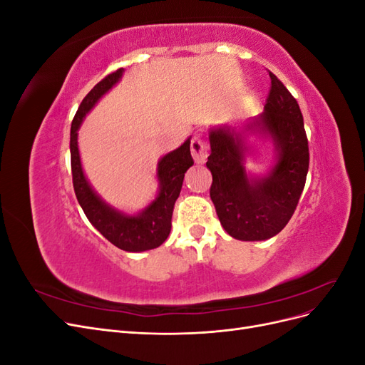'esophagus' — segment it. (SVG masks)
Masks as SVG:
<instances>
[{"instance_id": "obj_1", "label": "esophagus", "mask_w": 365, "mask_h": 365, "mask_svg": "<svg viewBox=\"0 0 365 365\" xmlns=\"http://www.w3.org/2000/svg\"><path fill=\"white\" fill-rule=\"evenodd\" d=\"M190 150H192V155L196 164H204L207 161L208 157V146L207 143L202 140L201 135H195L192 140V145H190Z\"/></svg>"}]
</instances>
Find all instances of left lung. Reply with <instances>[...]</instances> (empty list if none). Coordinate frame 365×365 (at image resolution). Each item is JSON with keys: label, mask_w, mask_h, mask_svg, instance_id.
I'll return each instance as SVG.
<instances>
[{"label": "left lung", "mask_w": 365, "mask_h": 365, "mask_svg": "<svg viewBox=\"0 0 365 365\" xmlns=\"http://www.w3.org/2000/svg\"><path fill=\"white\" fill-rule=\"evenodd\" d=\"M271 90L264 111L237 132L228 126L208 132L207 168L213 182L210 197L220 225L239 240H267L292 217L304 189L309 146L303 115L292 94L269 71ZM245 133L273 140L276 164L268 175L251 177L245 170Z\"/></svg>", "instance_id": "8db88e82"}]
</instances>
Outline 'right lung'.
Wrapping results in <instances>:
<instances>
[{
	"instance_id": "add662e5",
	"label": "right lung",
	"mask_w": 365,
	"mask_h": 365,
	"mask_svg": "<svg viewBox=\"0 0 365 365\" xmlns=\"http://www.w3.org/2000/svg\"><path fill=\"white\" fill-rule=\"evenodd\" d=\"M123 71V68H118L108 74L85 96L77 109L70 134L71 173L77 201L94 228L101 231V235L117 248L129 252H140L157 248L168 239L172 228L173 205L180 196L184 173L193 165V158L190 155V138H187L178 149L165 153L158 161L157 169V178L160 182L158 195L138 215L118 212L93 190L82 169L79 146H77V130L81 128L83 117L91 111L98 98L121 79Z\"/></svg>"
}]
</instances>
